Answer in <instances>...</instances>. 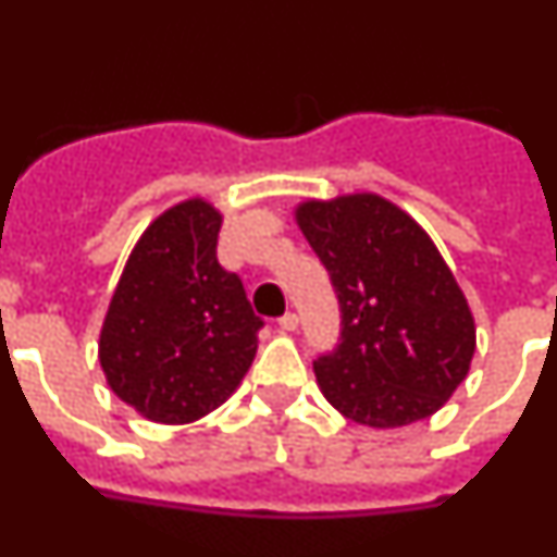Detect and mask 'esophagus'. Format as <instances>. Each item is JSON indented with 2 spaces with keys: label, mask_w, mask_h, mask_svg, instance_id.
I'll list each match as a JSON object with an SVG mask.
<instances>
[{
  "label": "esophagus",
  "mask_w": 557,
  "mask_h": 557,
  "mask_svg": "<svg viewBox=\"0 0 557 557\" xmlns=\"http://www.w3.org/2000/svg\"><path fill=\"white\" fill-rule=\"evenodd\" d=\"M278 326H282L284 332H295V329H298V314L284 312L282 318H278Z\"/></svg>",
  "instance_id": "34e87169"
}]
</instances>
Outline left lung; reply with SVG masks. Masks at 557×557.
<instances>
[{
    "mask_svg": "<svg viewBox=\"0 0 557 557\" xmlns=\"http://www.w3.org/2000/svg\"><path fill=\"white\" fill-rule=\"evenodd\" d=\"M339 304V337L318 354L323 396L357 424L405 426L457 391L474 357V318L430 236L376 195L298 209Z\"/></svg>",
    "mask_w": 557,
    "mask_h": 557,
    "instance_id": "8db88e82",
    "label": "left lung"
}]
</instances>
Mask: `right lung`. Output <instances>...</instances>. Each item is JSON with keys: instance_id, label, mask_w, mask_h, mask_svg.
<instances>
[{"instance_id": "right-lung-1", "label": "right lung", "mask_w": 557, "mask_h": 557, "mask_svg": "<svg viewBox=\"0 0 557 557\" xmlns=\"http://www.w3.org/2000/svg\"><path fill=\"white\" fill-rule=\"evenodd\" d=\"M218 211L186 200L133 248L100 334V366L125 405L159 424L220 407L256 357L264 321L218 262Z\"/></svg>"}]
</instances>
